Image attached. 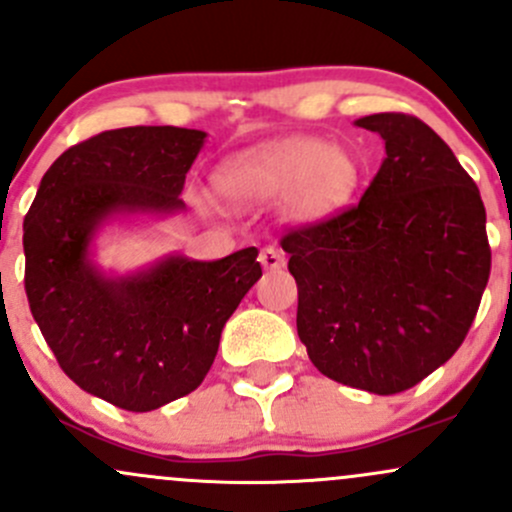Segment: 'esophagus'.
I'll return each mask as SVG.
<instances>
[{"instance_id":"1","label":"esophagus","mask_w":512,"mask_h":512,"mask_svg":"<svg viewBox=\"0 0 512 512\" xmlns=\"http://www.w3.org/2000/svg\"><path fill=\"white\" fill-rule=\"evenodd\" d=\"M260 262H262V267H265V270H270V272H277V270H282L284 267V252L282 250H277V247H265V250L260 252Z\"/></svg>"}]
</instances>
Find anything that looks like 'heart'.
Masks as SVG:
<instances>
[{"label": "heart", "instance_id": "1", "mask_svg": "<svg viewBox=\"0 0 512 512\" xmlns=\"http://www.w3.org/2000/svg\"><path fill=\"white\" fill-rule=\"evenodd\" d=\"M363 179L351 149L316 137H292L240 154L223 166L218 184L233 206H260L282 196V211L297 223L338 213Z\"/></svg>", "mask_w": 512, "mask_h": 512}]
</instances>
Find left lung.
Listing matches in <instances>:
<instances>
[{"label":"left lung","instance_id":"8db88e82","mask_svg":"<svg viewBox=\"0 0 512 512\" xmlns=\"http://www.w3.org/2000/svg\"><path fill=\"white\" fill-rule=\"evenodd\" d=\"M358 127L385 161L346 211L282 235L297 279V331L336 383L395 395L444 365L476 319L491 274L486 208L449 144L414 115Z\"/></svg>","mask_w":512,"mask_h":512}]
</instances>
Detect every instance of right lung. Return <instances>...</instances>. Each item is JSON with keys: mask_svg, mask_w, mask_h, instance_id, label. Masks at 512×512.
Wrapping results in <instances>:
<instances>
[{"mask_svg": "<svg viewBox=\"0 0 512 512\" xmlns=\"http://www.w3.org/2000/svg\"><path fill=\"white\" fill-rule=\"evenodd\" d=\"M206 132L122 127L73 144L43 174L24 218L29 309L63 373L127 412H152L203 383L220 331L262 277L257 247L215 262L166 257L105 277L90 240L117 213H176Z\"/></svg>", "mask_w": 512, "mask_h": 512, "instance_id": "obj_1", "label": "right lung"}]
</instances>
